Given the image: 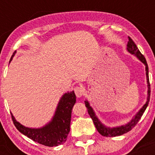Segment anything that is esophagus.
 Wrapping results in <instances>:
<instances>
[{
  "label": "esophagus",
  "instance_id": "1",
  "mask_svg": "<svg viewBox=\"0 0 155 155\" xmlns=\"http://www.w3.org/2000/svg\"><path fill=\"white\" fill-rule=\"evenodd\" d=\"M74 91H75V96H76V97H78V98H80V97H81L83 95H84V90L82 89V87H75Z\"/></svg>",
  "mask_w": 155,
  "mask_h": 155
}]
</instances>
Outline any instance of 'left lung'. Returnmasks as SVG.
Instances as JSON below:
<instances>
[{
    "mask_svg": "<svg viewBox=\"0 0 155 155\" xmlns=\"http://www.w3.org/2000/svg\"><path fill=\"white\" fill-rule=\"evenodd\" d=\"M127 51L130 52V54H132L134 55H135L138 59H139L142 63H144L146 66V75H147V87H148V91H147V102L144 105L142 106V108L140 109L137 113V114L134 116V117L132 118V120H130V122H128L127 124H125L124 125H120V126H117V127H107L106 125L102 124L101 121L98 119V117L96 115V113L93 111V108L90 106V104L88 103L87 101H85V106L87 108V112L88 114L90 115L91 118L93 120L95 126L97 128V131L104 137H116V136H120L124 134H126L127 132L130 131L134 127L135 125H137V123L139 121V120L142 117V116L143 115L146 108L148 106V104L150 101V84L149 81V68H148V65H147V60L145 58L144 55L142 54L140 51L138 50L137 47L134 43V42L133 41L131 38L129 37V42L127 44Z\"/></svg>",
    "mask_w": 155,
    "mask_h": 155,
    "instance_id": "left-lung-1",
    "label": "left lung"
}]
</instances>
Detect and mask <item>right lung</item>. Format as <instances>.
Returning <instances> with one entry per match:
<instances>
[{"instance_id": "obj_1", "label": "right lung", "mask_w": 155, "mask_h": 155, "mask_svg": "<svg viewBox=\"0 0 155 155\" xmlns=\"http://www.w3.org/2000/svg\"><path fill=\"white\" fill-rule=\"evenodd\" d=\"M15 53L16 51H14L9 63ZM75 101L76 97L74 91L65 93L58 102L52 120L42 128L25 127L17 121L11 113L12 120L18 131L33 141L46 147H57L66 142L70 132L71 110Z\"/></svg>"}]
</instances>
